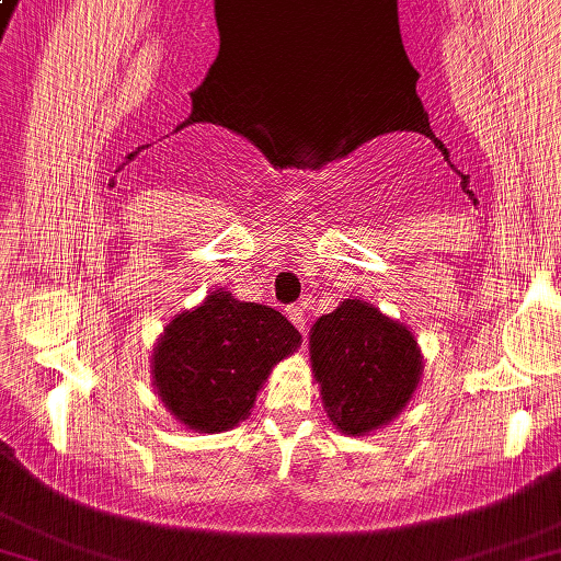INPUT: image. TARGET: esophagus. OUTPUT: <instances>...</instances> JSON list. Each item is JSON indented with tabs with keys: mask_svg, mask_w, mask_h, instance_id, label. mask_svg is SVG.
I'll return each instance as SVG.
<instances>
[{
	"mask_svg": "<svg viewBox=\"0 0 561 561\" xmlns=\"http://www.w3.org/2000/svg\"><path fill=\"white\" fill-rule=\"evenodd\" d=\"M288 318H290V322L298 330H306L308 328V316H306V308H302V306H290L288 308Z\"/></svg>",
	"mask_w": 561,
	"mask_h": 561,
	"instance_id": "obj_1",
	"label": "esophagus"
}]
</instances>
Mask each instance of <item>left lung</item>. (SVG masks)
I'll return each mask as SVG.
<instances>
[{
	"mask_svg": "<svg viewBox=\"0 0 561 561\" xmlns=\"http://www.w3.org/2000/svg\"><path fill=\"white\" fill-rule=\"evenodd\" d=\"M312 371L342 434H369L414 394L421 355L411 332L362 300H345L312 325Z\"/></svg>",
	"mask_w": 561,
	"mask_h": 561,
	"instance_id": "left-lung-1",
	"label": "left lung"
}]
</instances>
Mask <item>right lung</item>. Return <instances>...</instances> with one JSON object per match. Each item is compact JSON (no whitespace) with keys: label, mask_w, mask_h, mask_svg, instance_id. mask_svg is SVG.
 I'll return each mask as SVG.
<instances>
[{"label":"right lung","mask_w":561,"mask_h":561,"mask_svg":"<svg viewBox=\"0 0 561 561\" xmlns=\"http://www.w3.org/2000/svg\"><path fill=\"white\" fill-rule=\"evenodd\" d=\"M300 345L278 310L219 290L164 330L154 350V385L164 407L202 434L226 431L253 409L275 362Z\"/></svg>","instance_id":"1"}]
</instances>
